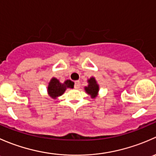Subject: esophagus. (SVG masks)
Masks as SVG:
<instances>
[{
	"label": "esophagus",
	"mask_w": 156,
	"mask_h": 156,
	"mask_svg": "<svg viewBox=\"0 0 156 156\" xmlns=\"http://www.w3.org/2000/svg\"><path fill=\"white\" fill-rule=\"evenodd\" d=\"M81 86V83H80L79 81H76L75 82V89H78Z\"/></svg>",
	"instance_id": "esophagus-1"
}]
</instances>
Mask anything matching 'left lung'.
Segmentation results:
<instances>
[{
	"instance_id": "1",
	"label": "left lung",
	"mask_w": 156,
	"mask_h": 156,
	"mask_svg": "<svg viewBox=\"0 0 156 156\" xmlns=\"http://www.w3.org/2000/svg\"><path fill=\"white\" fill-rule=\"evenodd\" d=\"M88 84L87 87H85V91L88 94L91 96V97H95L97 96V92L99 90V86L98 84L96 82V80L94 78H91L88 80Z\"/></svg>"
}]
</instances>
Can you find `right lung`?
I'll use <instances>...</instances> for the list:
<instances>
[{
	"label": "right lung",
	"instance_id": "add662e5",
	"mask_svg": "<svg viewBox=\"0 0 156 156\" xmlns=\"http://www.w3.org/2000/svg\"><path fill=\"white\" fill-rule=\"evenodd\" d=\"M74 87V83L70 80H67L64 82V84L59 83V80L56 78H52L48 85V94L52 98H56L57 97L62 95L66 88Z\"/></svg>",
	"mask_w": 156,
	"mask_h": 156
}]
</instances>
